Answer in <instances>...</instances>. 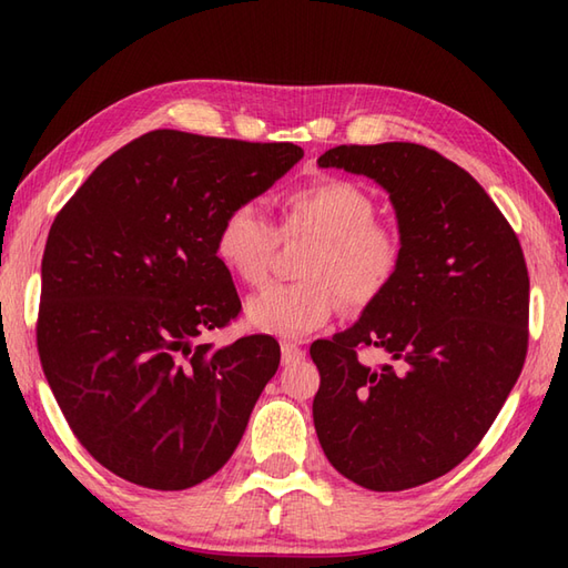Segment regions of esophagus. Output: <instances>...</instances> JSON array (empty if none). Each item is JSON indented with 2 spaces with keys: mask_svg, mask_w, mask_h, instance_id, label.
Returning <instances> with one entry per match:
<instances>
[{
  "mask_svg": "<svg viewBox=\"0 0 568 568\" xmlns=\"http://www.w3.org/2000/svg\"><path fill=\"white\" fill-rule=\"evenodd\" d=\"M281 358H283V366H291V364H297V361H303L305 352L293 342H283L281 344Z\"/></svg>",
  "mask_w": 568,
  "mask_h": 568,
  "instance_id": "1",
  "label": "esophagus"
}]
</instances>
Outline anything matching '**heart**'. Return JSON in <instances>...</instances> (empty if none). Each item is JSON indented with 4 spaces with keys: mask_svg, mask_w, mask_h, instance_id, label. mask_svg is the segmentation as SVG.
Listing matches in <instances>:
<instances>
[{
    "mask_svg": "<svg viewBox=\"0 0 568 568\" xmlns=\"http://www.w3.org/2000/svg\"><path fill=\"white\" fill-rule=\"evenodd\" d=\"M283 234H310L300 283L268 285L246 303V322L256 332L283 339L327 324L339 307L361 310L388 291L403 261V241L376 216V202L364 187L344 178H322L295 187L281 202ZM275 229L253 207L229 210L214 236V253L224 268L246 285H261L271 271Z\"/></svg>",
    "mask_w": 568,
    "mask_h": 568,
    "instance_id": "b5f03b06",
    "label": "heart"
}]
</instances>
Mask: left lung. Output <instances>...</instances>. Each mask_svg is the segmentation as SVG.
Wrapping results in <instances>:
<instances>
[{
  "mask_svg": "<svg viewBox=\"0 0 568 568\" xmlns=\"http://www.w3.org/2000/svg\"><path fill=\"white\" fill-rule=\"evenodd\" d=\"M317 165L378 183L403 241L388 291L352 327L310 346L320 444L368 490L429 484L476 449L523 371L529 277L520 241L464 168L419 143L336 146ZM361 345L392 361L364 367Z\"/></svg>",
  "mask_w": 568,
  "mask_h": 568,
  "instance_id": "1",
  "label": "left lung"
}]
</instances>
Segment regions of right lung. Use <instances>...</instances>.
Returning a JSON list of instances; mask_svg holds the SVG:
<instances>
[{"instance_id": "right-lung-1", "label": "right lung", "mask_w": 568, "mask_h": 568, "mask_svg": "<svg viewBox=\"0 0 568 568\" xmlns=\"http://www.w3.org/2000/svg\"><path fill=\"white\" fill-rule=\"evenodd\" d=\"M303 155L149 131L58 212L41 263V366L80 444L129 484L197 486L244 437L281 346L268 334L200 342L241 310L214 236Z\"/></svg>"}]
</instances>
